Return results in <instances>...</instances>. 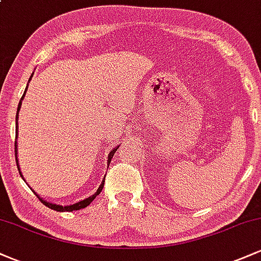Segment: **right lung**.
Listing matches in <instances>:
<instances>
[{"instance_id": "add662e5", "label": "right lung", "mask_w": 261, "mask_h": 261, "mask_svg": "<svg viewBox=\"0 0 261 261\" xmlns=\"http://www.w3.org/2000/svg\"><path fill=\"white\" fill-rule=\"evenodd\" d=\"M32 77H33V74H32V76H31V79H29V81L32 80ZM25 92H27V88H25V91H24V94H23L22 99H20L19 104H18V109H17V116H16V119H17V120H18V112H19V109H20V106H22V100H23V98H24V95H25ZM16 124H17V136H18V122H16ZM14 147H16V162H17V167H18V170H19V174H20V176H22V178H23L22 173H20L19 166H18V158H17V141H16V142H14ZM118 148H119V146H118V147H115V148H114L113 151H110V152H109V155H108V164L110 163V161H112V158H113L114 153H115V152H116V149H118ZM23 179H24V178H23ZM104 180H106V178H104ZM104 180H103V182H101V184L99 185V188H98V190L95 191V193L93 194L92 196L87 197V199L82 200V201H79V202L73 203V205H68V206L56 205V203L47 202V201H45V200L41 199V197H39V195H38L37 193H35V191H34V194H35V195H37V196L39 197V200H40V201L43 202L45 206H47V207H49V208H51V210H55V211H59V212H64V211H76V210H81V208H85V207H87V206H88L89 203H91V202L93 201V200L95 199V196H97V195H99V194H100V191L103 190V187H104Z\"/></svg>"}]
</instances>
